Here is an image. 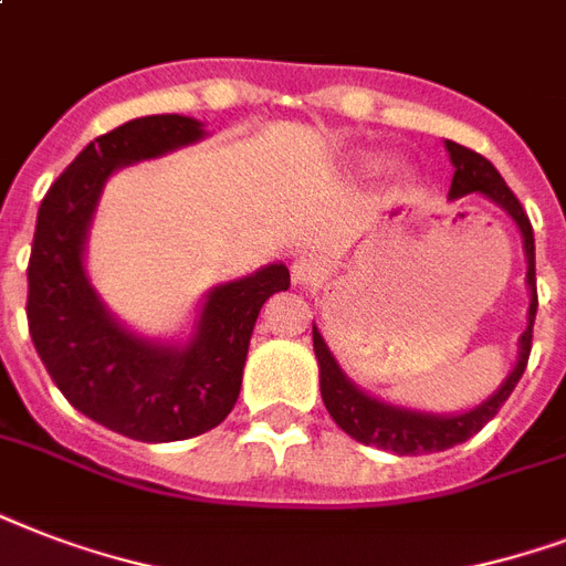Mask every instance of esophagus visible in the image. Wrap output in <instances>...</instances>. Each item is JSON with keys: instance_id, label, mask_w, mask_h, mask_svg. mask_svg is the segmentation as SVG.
Masks as SVG:
<instances>
[{"instance_id": "34e87169", "label": "esophagus", "mask_w": 566, "mask_h": 566, "mask_svg": "<svg viewBox=\"0 0 566 566\" xmlns=\"http://www.w3.org/2000/svg\"><path fill=\"white\" fill-rule=\"evenodd\" d=\"M293 279L300 284H317L326 279V261L317 255V252H302L296 261H293Z\"/></svg>"}]
</instances>
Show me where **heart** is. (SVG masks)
Masks as SVG:
<instances>
[{
	"label": "heart",
	"instance_id": "1",
	"mask_svg": "<svg viewBox=\"0 0 566 566\" xmlns=\"http://www.w3.org/2000/svg\"><path fill=\"white\" fill-rule=\"evenodd\" d=\"M364 164H367V167H376V161H370V158H367V161H364Z\"/></svg>",
	"mask_w": 566,
	"mask_h": 566
}]
</instances>
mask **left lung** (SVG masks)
<instances>
[{"label":"left lung","instance_id":"obj_1","mask_svg":"<svg viewBox=\"0 0 566 566\" xmlns=\"http://www.w3.org/2000/svg\"><path fill=\"white\" fill-rule=\"evenodd\" d=\"M449 158H452V167H455V176H452V188H449V199H458V196L467 193H484L488 199H493L496 205H502L505 211L514 217V222L523 231V247H526V261H528V291H532V305H528V328L520 337V358L517 367L511 370V376L502 381V387L491 399H484L482 405H475L473 411L455 413V417H438V413H420V411H405V408H396V405L378 402L373 396H367L364 390L349 381V378L340 373L335 355L328 353L326 340L319 337V332L314 328V353H317L319 361V394H323V402H326V411L332 413V420L340 426V429L355 438L358 443H367V447L390 449L396 455H420V452H440V449L455 447V443H464L473 434L488 426V422L496 417L505 399L511 396V390L517 387L520 376L526 370L528 353H532V328H535V314H537V287H535V231H532V222H528V213L523 211V205L511 188L505 185L496 167H493L488 158H482L473 149H467L461 144H452L447 140Z\"/></svg>","mask_w":566,"mask_h":566}]
</instances>
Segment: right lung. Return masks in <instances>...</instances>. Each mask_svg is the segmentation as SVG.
Here are the masks:
<instances>
[{
    "label": "right lung",
    "instance_id": "add662e5",
    "mask_svg": "<svg viewBox=\"0 0 566 566\" xmlns=\"http://www.w3.org/2000/svg\"><path fill=\"white\" fill-rule=\"evenodd\" d=\"M202 123L158 114L96 137L43 196L29 258V332L75 411L144 443L188 440L238 402L258 311L291 287L284 264L213 287L188 346H158L117 326L84 275V240L102 185L123 164L193 144Z\"/></svg>",
    "mask_w": 566,
    "mask_h": 566
}]
</instances>
